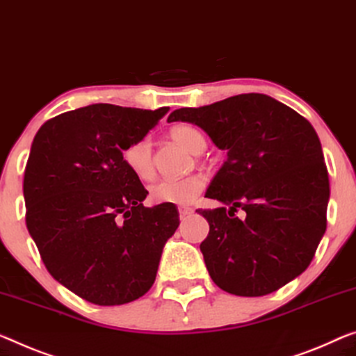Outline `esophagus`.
Here are the masks:
<instances>
[{"mask_svg": "<svg viewBox=\"0 0 356 356\" xmlns=\"http://www.w3.org/2000/svg\"><path fill=\"white\" fill-rule=\"evenodd\" d=\"M178 211H179V216H181V218H186V216L193 215V213H194V209H191V207H179Z\"/></svg>", "mask_w": 356, "mask_h": 356, "instance_id": "34e87169", "label": "esophagus"}]
</instances>
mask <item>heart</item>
I'll list each match as a JSON object with an SVG mask.
<instances>
[{"instance_id":"heart-1","label":"heart","mask_w":356,"mask_h":356,"mask_svg":"<svg viewBox=\"0 0 356 356\" xmlns=\"http://www.w3.org/2000/svg\"><path fill=\"white\" fill-rule=\"evenodd\" d=\"M172 138L193 154H200L207 147L204 134L194 125L181 124L172 129ZM122 159L129 170L136 178L149 181L154 178V147L149 135H143L125 146ZM205 188V178L202 175H189L184 178H167L157 181L151 188V199L157 204L189 205L200 195Z\"/></svg>"}]
</instances>
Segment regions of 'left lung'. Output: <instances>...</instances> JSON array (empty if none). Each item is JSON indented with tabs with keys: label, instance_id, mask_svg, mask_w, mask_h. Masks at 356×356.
Instances as JSON below:
<instances>
[{
	"label": "left lung",
	"instance_id": "left-lung-1",
	"mask_svg": "<svg viewBox=\"0 0 356 356\" xmlns=\"http://www.w3.org/2000/svg\"><path fill=\"white\" fill-rule=\"evenodd\" d=\"M168 121L204 129L227 159L197 210L210 224L200 243L211 280L235 296H266L307 269L326 231L330 178L315 129L275 98L242 94ZM244 210V218L234 215Z\"/></svg>",
	"mask_w": 356,
	"mask_h": 356
}]
</instances>
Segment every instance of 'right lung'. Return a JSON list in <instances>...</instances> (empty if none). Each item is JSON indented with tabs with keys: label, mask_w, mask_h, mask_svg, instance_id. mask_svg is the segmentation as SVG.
Returning a JSON list of instances; mask_svg holds the SVG:
<instances>
[{
	"label": "right lung",
	"mask_w": 356,
	"mask_h": 356,
	"mask_svg": "<svg viewBox=\"0 0 356 356\" xmlns=\"http://www.w3.org/2000/svg\"><path fill=\"white\" fill-rule=\"evenodd\" d=\"M167 113L97 103L49 119L33 140L26 229L49 273L92 304L121 305L149 291L179 226L173 204L143 205L147 191L122 159Z\"/></svg>",
	"instance_id": "1"
}]
</instances>
